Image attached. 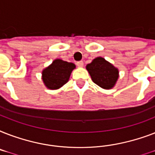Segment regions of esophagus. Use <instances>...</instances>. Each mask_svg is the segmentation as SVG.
Segmentation results:
<instances>
[{
    "label": "esophagus",
    "instance_id": "1",
    "mask_svg": "<svg viewBox=\"0 0 155 155\" xmlns=\"http://www.w3.org/2000/svg\"><path fill=\"white\" fill-rule=\"evenodd\" d=\"M76 65H77L79 68H83V67H84V62H83V61H80V62H77Z\"/></svg>",
    "mask_w": 155,
    "mask_h": 155
}]
</instances>
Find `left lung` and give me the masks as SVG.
Returning <instances> with one entry per match:
<instances>
[{
    "label": "left lung",
    "instance_id": "left-lung-1",
    "mask_svg": "<svg viewBox=\"0 0 155 155\" xmlns=\"http://www.w3.org/2000/svg\"><path fill=\"white\" fill-rule=\"evenodd\" d=\"M92 80L104 89H112L119 78V70L102 57L94 58L86 66Z\"/></svg>",
    "mask_w": 155,
    "mask_h": 155
}]
</instances>
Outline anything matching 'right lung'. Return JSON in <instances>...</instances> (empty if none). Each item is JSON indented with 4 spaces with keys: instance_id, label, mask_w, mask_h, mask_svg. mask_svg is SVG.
I'll return each mask as SVG.
<instances>
[{
    "instance_id": "1",
    "label": "right lung",
    "mask_w": 155,
    "mask_h": 155,
    "mask_svg": "<svg viewBox=\"0 0 155 155\" xmlns=\"http://www.w3.org/2000/svg\"><path fill=\"white\" fill-rule=\"evenodd\" d=\"M75 68L73 63L56 58L42 71V80L48 89L56 90L68 82L71 74Z\"/></svg>"
}]
</instances>
